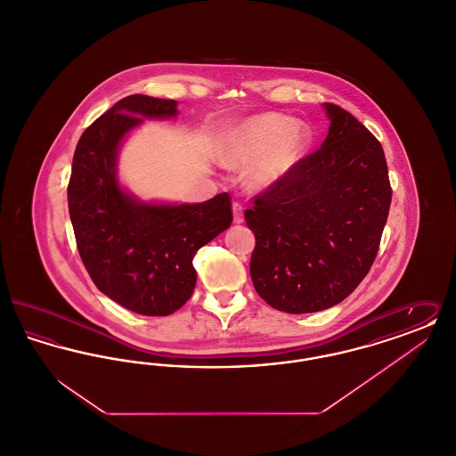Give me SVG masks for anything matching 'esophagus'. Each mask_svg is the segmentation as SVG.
I'll list each match as a JSON object with an SVG mask.
<instances>
[{
	"label": "esophagus",
	"instance_id": "34e87169",
	"mask_svg": "<svg viewBox=\"0 0 456 456\" xmlns=\"http://www.w3.org/2000/svg\"><path fill=\"white\" fill-rule=\"evenodd\" d=\"M232 216H234V224H242L244 220V214H242V207L240 203H232Z\"/></svg>",
	"mask_w": 456,
	"mask_h": 456
}]
</instances>
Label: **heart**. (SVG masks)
<instances>
[{
    "instance_id": "heart-1",
    "label": "heart",
    "mask_w": 456,
    "mask_h": 456,
    "mask_svg": "<svg viewBox=\"0 0 456 456\" xmlns=\"http://www.w3.org/2000/svg\"><path fill=\"white\" fill-rule=\"evenodd\" d=\"M313 143L311 128L281 112L244 118L224 133L217 157L229 169H244L253 191H268L283 183L303 162Z\"/></svg>"
}]
</instances>
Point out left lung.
Returning <instances> with one entry per match:
<instances>
[{
  "mask_svg": "<svg viewBox=\"0 0 456 456\" xmlns=\"http://www.w3.org/2000/svg\"><path fill=\"white\" fill-rule=\"evenodd\" d=\"M330 119L318 152L244 212L256 246L251 281L290 314L342 303L368 275L388 218L391 186L381 143L346 109Z\"/></svg>",
  "mask_w": 456,
  "mask_h": 456,
  "instance_id": "left-lung-1",
  "label": "left lung"
}]
</instances>
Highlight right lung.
Wrapping results in <instances>:
<instances>
[{
    "mask_svg": "<svg viewBox=\"0 0 456 456\" xmlns=\"http://www.w3.org/2000/svg\"><path fill=\"white\" fill-rule=\"evenodd\" d=\"M177 102L130 95L95 119L77 143L68 210L78 253L97 289L143 316H167L196 285V251L229 229L231 198L143 201L118 175L119 151L143 119H173Z\"/></svg>",
    "mask_w": 456,
    "mask_h": 456,
    "instance_id": "right-lung-1",
    "label": "right lung"
}]
</instances>
